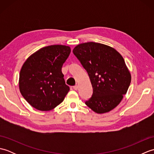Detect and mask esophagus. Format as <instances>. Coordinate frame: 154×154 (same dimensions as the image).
I'll list each match as a JSON object with an SVG mask.
<instances>
[{"mask_svg": "<svg viewBox=\"0 0 154 154\" xmlns=\"http://www.w3.org/2000/svg\"><path fill=\"white\" fill-rule=\"evenodd\" d=\"M78 88H79V86H78L77 85H75V86L73 87V89H74V90H77Z\"/></svg>", "mask_w": 154, "mask_h": 154, "instance_id": "esophagus-1", "label": "esophagus"}]
</instances>
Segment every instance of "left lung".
Instances as JSON below:
<instances>
[{"label": "left lung", "mask_w": 154, "mask_h": 154, "mask_svg": "<svg viewBox=\"0 0 154 154\" xmlns=\"http://www.w3.org/2000/svg\"><path fill=\"white\" fill-rule=\"evenodd\" d=\"M89 75L93 93L86 105L98 114L116 107L131 82V74L124 58L115 49L105 44L87 42L73 49Z\"/></svg>", "instance_id": "left-lung-1"}]
</instances>
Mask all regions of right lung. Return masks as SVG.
Returning <instances> with one entry per match:
<instances>
[{
	"mask_svg": "<svg viewBox=\"0 0 154 154\" xmlns=\"http://www.w3.org/2000/svg\"><path fill=\"white\" fill-rule=\"evenodd\" d=\"M70 52L67 45H51L26 60L20 72L19 89L32 106L49 111L63 102L69 87L65 84L61 67Z\"/></svg>",
	"mask_w": 154,
	"mask_h": 154,
	"instance_id": "obj_1",
	"label": "right lung"
}]
</instances>
